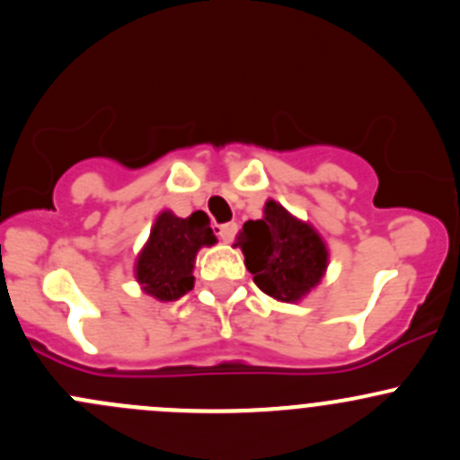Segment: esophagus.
<instances>
[{
  "label": "esophagus",
  "mask_w": 460,
  "mask_h": 460,
  "mask_svg": "<svg viewBox=\"0 0 460 460\" xmlns=\"http://www.w3.org/2000/svg\"><path fill=\"white\" fill-rule=\"evenodd\" d=\"M217 230H219V232H217V234L221 236V241H224V243H230V241L234 239V234H236V230H239V226H236L234 221H230V224H221Z\"/></svg>",
  "instance_id": "esophagus-1"
}]
</instances>
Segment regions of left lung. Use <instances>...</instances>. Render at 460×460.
Wrapping results in <instances>:
<instances>
[{
	"label": "left lung",
	"mask_w": 460,
	"mask_h": 460,
	"mask_svg": "<svg viewBox=\"0 0 460 460\" xmlns=\"http://www.w3.org/2000/svg\"><path fill=\"white\" fill-rule=\"evenodd\" d=\"M236 245L259 290L277 301L303 299L328 268V248L319 232L272 199L265 201L261 219L245 221Z\"/></svg>",
	"instance_id": "8db88e82"
}]
</instances>
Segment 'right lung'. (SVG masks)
Instances as JSON below:
<instances>
[{"instance_id": "obj_1", "label": "right lung", "mask_w": 460, "mask_h": 460, "mask_svg": "<svg viewBox=\"0 0 460 460\" xmlns=\"http://www.w3.org/2000/svg\"><path fill=\"white\" fill-rule=\"evenodd\" d=\"M215 243L217 236L206 212L197 210L186 219L168 210L161 212L150 230L148 243L137 257V281L155 299H179L195 286L192 268L199 248Z\"/></svg>"}]
</instances>
